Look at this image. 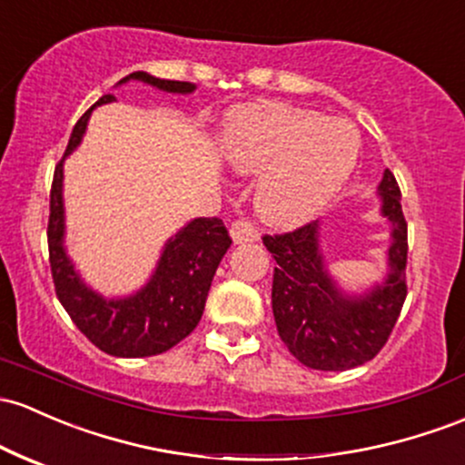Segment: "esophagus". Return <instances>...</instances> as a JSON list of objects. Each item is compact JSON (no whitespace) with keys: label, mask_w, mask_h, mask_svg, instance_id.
Masks as SVG:
<instances>
[{"label":"esophagus","mask_w":465,"mask_h":465,"mask_svg":"<svg viewBox=\"0 0 465 465\" xmlns=\"http://www.w3.org/2000/svg\"><path fill=\"white\" fill-rule=\"evenodd\" d=\"M232 233V241L236 244H244V242H256L258 241V229L253 227L252 223L247 221H236L229 229Z\"/></svg>","instance_id":"34e87169"}]
</instances>
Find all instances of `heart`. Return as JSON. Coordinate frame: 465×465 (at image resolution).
I'll list each match as a JSON object with an SVG mask.
<instances>
[{
  "instance_id": "obj_1",
  "label": "heart",
  "mask_w": 465,
  "mask_h": 465,
  "mask_svg": "<svg viewBox=\"0 0 465 465\" xmlns=\"http://www.w3.org/2000/svg\"><path fill=\"white\" fill-rule=\"evenodd\" d=\"M221 150L238 174L258 176V216L293 229L313 221L346 185L360 156V136L353 125L315 110L256 101L223 116Z\"/></svg>"
}]
</instances>
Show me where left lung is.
Instances as JSON below:
<instances>
[{
  "mask_svg": "<svg viewBox=\"0 0 465 465\" xmlns=\"http://www.w3.org/2000/svg\"><path fill=\"white\" fill-rule=\"evenodd\" d=\"M380 216L389 223L386 273L360 293L335 280L322 249V223L264 236L275 260L272 307L291 355L315 371H349L373 360L389 340L406 300V221L395 176L384 170Z\"/></svg>",
  "mask_w": 465,
  "mask_h": 465,
  "instance_id": "8db88e82",
  "label": "left lung"
}]
</instances>
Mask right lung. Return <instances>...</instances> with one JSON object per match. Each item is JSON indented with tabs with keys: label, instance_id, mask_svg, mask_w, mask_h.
<instances>
[{
	"label": "right lung",
	"instance_id": "right-lung-1",
	"mask_svg": "<svg viewBox=\"0 0 465 465\" xmlns=\"http://www.w3.org/2000/svg\"><path fill=\"white\" fill-rule=\"evenodd\" d=\"M127 81H141L172 94L196 90L190 81L158 79L143 70L124 76L114 88ZM114 101V94H104L76 121L65 154L54 167L48 221L50 269L59 302L92 344L114 357H150L170 351L201 322L213 273L232 238L221 218H193L167 238L152 275L134 293L105 298L85 282L65 247L64 163L84 141L92 110Z\"/></svg>",
	"mask_w": 465,
	"mask_h": 465
}]
</instances>
